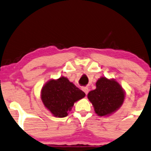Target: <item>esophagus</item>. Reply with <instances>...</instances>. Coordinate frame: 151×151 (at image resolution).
<instances>
[{
  "label": "esophagus",
  "instance_id": "esophagus-1",
  "mask_svg": "<svg viewBox=\"0 0 151 151\" xmlns=\"http://www.w3.org/2000/svg\"><path fill=\"white\" fill-rule=\"evenodd\" d=\"M82 90H83L84 92H85V93L86 95H88V88H87V87H83V88H82Z\"/></svg>",
  "mask_w": 151,
  "mask_h": 151
}]
</instances>
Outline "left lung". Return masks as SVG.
I'll return each mask as SVG.
<instances>
[{"label": "left lung", "instance_id": "8db88e82", "mask_svg": "<svg viewBox=\"0 0 151 151\" xmlns=\"http://www.w3.org/2000/svg\"><path fill=\"white\" fill-rule=\"evenodd\" d=\"M88 99L100 116L109 115L118 110L124 100V92L114 80L101 77L96 82V89L88 93Z\"/></svg>", "mask_w": 151, "mask_h": 151}]
</instances>
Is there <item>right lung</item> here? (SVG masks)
Wrapping results in <instances>:
<instances>
[{"instance_id":"1","label":"right lung","mask_w":151,"mask_h":151,"mask_svg":"<svg viewBox=\"0 0 151 151\" xmlns=\"http://www.w3.org/2000/svg\"><path fill=\"white\" fill-rule=\"evenodd\" d=\"M85 96L82 90L75 86L64 77L47 82L41 91V98L44 106L55 116L68 115L76 101Z\"/></svg>"}]
</instances>
